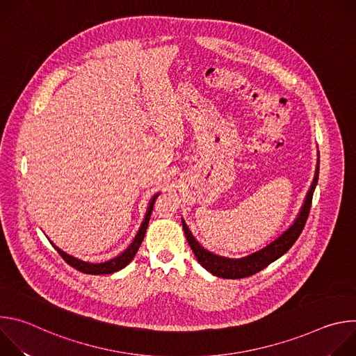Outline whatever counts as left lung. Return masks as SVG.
I'll return each instance as SVG.
<instances>
[{
  "label": "left lung",
  "mask_w": 356,
  "mask_h": 356,
  "mask_svg": "<svg viewBox=\"0 0 356 356\" xmlns=\"http://www.w3.org/2000/svg\"><path fill=\"white\" fill-rule=\"evenodd\" d=\"M318 170H320V159L317 161V168H316V175L313 179V183L310 186V190L306 194V198H304L302 206L293 221V224L283 232L280 234L275 241L268 243L265 248L252 252L246 257L242 258H225L221 255H217V253L210 252L206 249L193 236L191 231L188 229L187 224L181 218L183 222V229L187 238V242L190 248L193 249L194 255L198 261V264L207 269L210 273L214 276L222 277V279H242L255 275L269 266L272 262L283 257L284 253L293 246V243L297 241L300 236L304 225H306L310 209H312V201H313V194L318 181Z\"/></svg>",
  "instance_id": "1"
}]
</instances>
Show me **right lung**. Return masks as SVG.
I'll return each mask as SVG.
<instances>
[{
    "label": "right lung",
    "instance_id": "add662e5",
    "mask_svg": "<svg viewBox=\"0 0 356 356\" xmlns=\"http://www.w3.org/2000/svg\"><path fill=\"white\" fill-rule=\"evenodd\" d=\"M161 193H156L154 197L150 198L149 201V206L146 209V214H145V218L134 238V241L129 243V246L121 252L118 257L110 259V261H106V262H101V264H92V262H86V261H81L79 258H74L72 255H69V253H66L65 250H62L59 246H56L52 241H50V243L54 245V248L59 252V255L70 265L73 266L74 269L83 272V273H87V275H111L114 272H118L121 269H124L132 259L136 255V252L143 241V236L146 234V228H147V224H149V220H150V216H152V210H154V204H155V200L156 197L159 195Z\"/></svg>",
    "mask_w": 356,
    "mask_h": 356
}]
</instances>
